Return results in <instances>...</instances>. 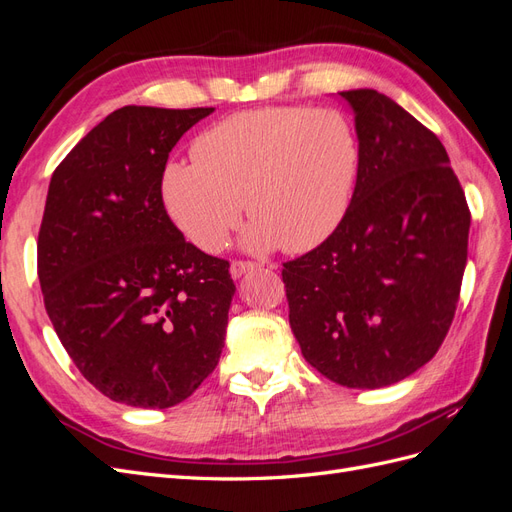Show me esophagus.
<instances>
[{
	"mask_svg": "<svg viewBox=\"0 0 512 512\" xmlns=\"http://www.w3.org/2000/svg\"><path fill=\"white\" fill-rule=\"evenodd\" d=\"M260 265L258 262H252V260H232L230 262V275L235 277H241L243 273H247V271H254V269H258Z\"/></svg>",
	"mask_w": 512,
	"mask_h": 512,
	"instance_id": "34e87169",
	"label": "esophagus"
}]
</instances>
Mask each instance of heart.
<instances>
[{"instance_id": "1", "label": "heart", "mask_w": 512, "mask_h": 512, "mask_svg": "<svg viewBox=\"0 0 512 512\" xmlns=\"http://www.w3.org/2000/svg\"><path fill=\"white\" fill-rule=\"evenodd\" d=\"M194 162H168L162 200L185 239L205 252L226 243L243 213L254 250L299 254L327 241L344 222L359 138L333 108L265 106L215 123L196 138Z\"/></svg>"}]
</instances>
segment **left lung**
I'll use <instances>...</instances> for the list:
<instances>
[{
  "instance_id": "obj_1",
  "label": "left lung",
  "mask_w": 512,
  "mask_h": 512,
  "mask_svg": "<svg viewBox=\"0 0 512 512\" xmlns=\"http://www.w3.org/2000/svg\"><path fill=\"white\" fill-rule=\"evenodd\" d=\"M354 111L359 173L344 222L284 262L290 329L305 361L348 389H380L433 359L451 329L470 209L440 138L376 89Z\"/></svg>"
}]
</instances>
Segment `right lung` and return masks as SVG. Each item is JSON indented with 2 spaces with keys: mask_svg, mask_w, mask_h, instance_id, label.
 <instances>
[{
  "mask_svg": "<svg viewBox=\"0 0 512 512\" xmlns=\"http://www.w3.org/2000/svg\"><path fill=\"white\" fill-rule=\"evenodd\" d=\"M213 108L123 106L55 168L38 232L53 329L87 382L134 408L188 399L220 361L235 282L162 200L168 153Z\"/></svg>",
  "mask_w": 512,
  "mask_h": 512,
  "instance_id": "add662e5",
  "label": "right lung"
}]
</instances>
